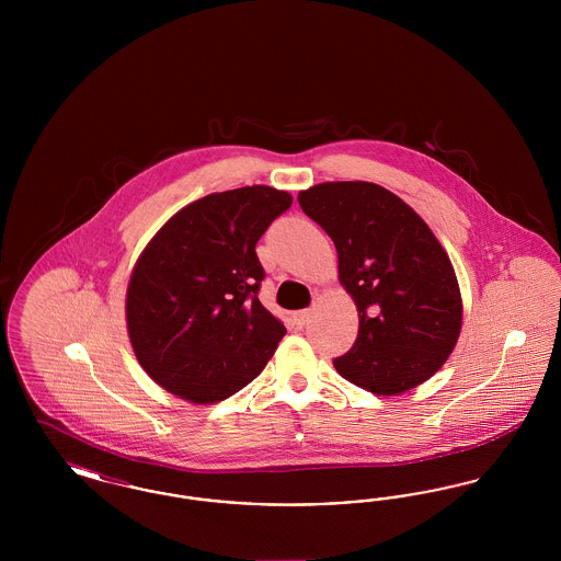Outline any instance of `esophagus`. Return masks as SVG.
I'll return each mask as SVG.
<instances>
[{
  "mask_svg": "<svg viewBox=\"0 0 561 561\" xmlns=\"http://www.w3.org/2000/svg\"><path fill=\"white\" fill-rule=\"evenodd\" d=\"M309 316H311V309H302V311H296L293 316L294 325L296 328H305V323L309 321Z\"/></svg>",
  "mask_w": 561,
  "mask_h": 561,
  "instance_id": "1",
  "label": "esophagus"
}]
</instances>
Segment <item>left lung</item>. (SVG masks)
Masks as SVG:
<instances>
[{"label": "left lung", "mask_w": 561, "mask_h": 561, "mask_svg": "<svg viewBox=\"0 0 561 561\" xmlns=\"http://www.w3.org/2000/svg\"><path fill=\"white\" fill-rule=\"evenodd\" d=\"M302 213L332 238L339 279L359 316L355 345L334 359L348 382L398 396L437 373L460 334L453 263L427 222L398 195L364 181L298 193Z\"/></svg>", "instance_id": "obj_1"}]
</instances>
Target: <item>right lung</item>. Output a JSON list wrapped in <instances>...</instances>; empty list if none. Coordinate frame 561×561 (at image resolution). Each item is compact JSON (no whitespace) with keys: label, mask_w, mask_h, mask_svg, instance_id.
I'll use <instances>...</instances> for the list:
<instances>
[{"label":"right lung","mask_w":561,"mask_h":561,"mask_svg":"<svg viewBox=\"0 0 561 561\" xmlns=\"http://www.w3.org/2000/svg\"><path fill=\"white\" fill-rule=\"evenodd\" d=\"M293 206L254 185L210 193L174 214L136 261L126 321L138 364L165 391L216 403L267 366L284 323L259 300L256 241Z\"/></svg>","instance_id":"obj_1"}]
</instances>
